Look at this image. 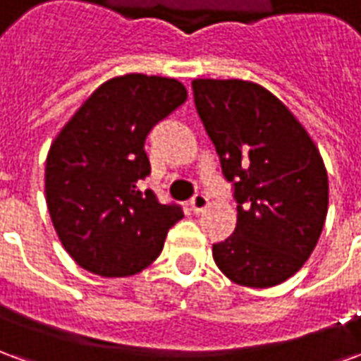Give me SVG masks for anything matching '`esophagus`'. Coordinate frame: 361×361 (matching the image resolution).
<instances>
[{
    "mask_svg": "<svg viewBox=\"0 0 361 361\" xmlns=\"http://www.w3.org/2000/svg\"><path fill=\"white\" fill-rule=\"evenodd\" d=\"M207 204H209V199L203 195V193H197L191 201H189V209L193 212H203L207 209Z\"/></svg>",
    "mask_w": 361,
    "mask_h": 361,
    "instance_id": "1",
    "label": "esophagus"
}]
</instances>
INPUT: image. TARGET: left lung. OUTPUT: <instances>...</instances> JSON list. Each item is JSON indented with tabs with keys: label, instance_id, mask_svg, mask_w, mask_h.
<instances>
[{
	"label": "left lung",
	"instance_id": "obj_1",
	"mask_svg": "<svg viewBox=\"0 0 361 361\" xmlns=\"http://www.w3.org/2000/svg\"><path fill=\"white\" fill-rule=\"evenodd\" d=\"M195 108L234 188V234L212 245L228 279L276 286L302 269L323 232L329 180L307 131L279 98L240 79H195Z\"/></svg>",
	"mask_w": 361,
	"mask_h": 361
}]
</instances>
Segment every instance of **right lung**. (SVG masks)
Instances as JSON below:
<instances>
[{
  "mask_svg": "<svg viewBox=\"0 0 361 361\" xmlns=\"http://www.w3.org/2000/svg\"><path fill=\"white\" fill-rule=\"evenodd\" d=\"M188 100L176 79L131 73L106 81L51 142L46 203L75 263L100 276H131L160 255L168 230L183 219L139 189L150 173L145 139Z\"/></svg>",
  "mask_w": 361,
  "mask_h": 361,
  "instance_id": "add662e5",
  "label": "right lung"
}]
</instances>
